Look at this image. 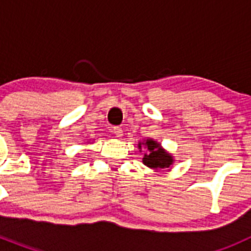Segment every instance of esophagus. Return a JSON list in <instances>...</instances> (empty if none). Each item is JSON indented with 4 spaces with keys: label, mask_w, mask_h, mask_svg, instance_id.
Instances as JSON below:
<instances>
[{
    "label": "esophagus",
    "mask_w": 251,
    "mask_h": 251,
    "mask_svg": "<svg viewBox=\"0 0 251 251\" xmlns=\"http://www.w3.org/2000/svg\"><path fill=\"white\" fill-rule=\"evenodd\" d=\"M113 133H114L115 137L121 138V137L123 136V129H122L121 127H114V128H113Z\"/></svg>",
    "instance_id": "1"
}]
</instances>
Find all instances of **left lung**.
<instances>
[{
  "instance_id": "8db88e82",
  "label": "left lung",
  "mask_w": 251,
  "mask_h": 251,
  "mask_svg": "<svg viewBox=\"0 0 251 251\" xmlns=\"http://www.w3.org/2000/svg\"><path fill=\"white\" fill-rule=\"evenodd\" d=\"M142 145L147 146L148 150V152L143 157V163L146 166L154 168V170H159V168H168L172 165V162H174L172 156L168 154L166 151L162 150L161 146L156 141L147 139L145 143H139L138 147L141 148Z\"/></svg>"
}]
</instances>
